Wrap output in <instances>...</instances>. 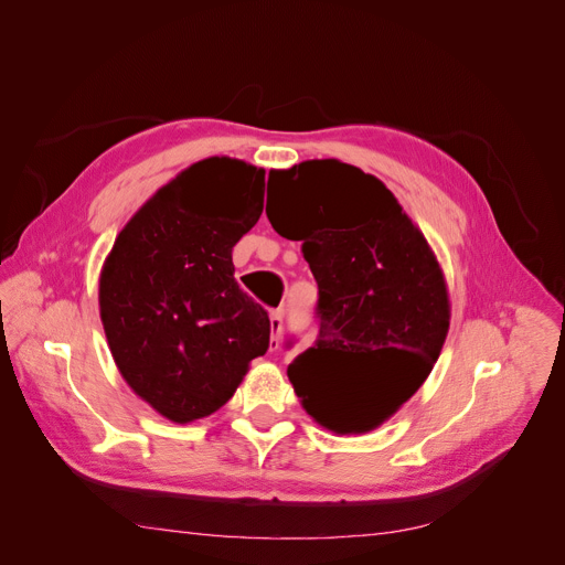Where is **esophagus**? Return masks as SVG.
Instances as JSON below:
<instances>
[{
  "mask_svg": "<svg viewBox=\"0 0 565 565\" xmlns=\"http://www.w3.org/2000/svg\"><path fill=\"white\" fill-rule=\"evenodd\" d=\"M281 330H284V309H273L270 311V352L279 348Z\"/></svg>",
  "mask_w": 565,
  "mask_h": 565,
  "instance_id": "1",
  "label": "esophagus"
}]
</instances>
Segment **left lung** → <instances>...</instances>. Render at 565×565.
Instances as JSON below:
<instances>
[{"instance_id": "1", "label": "left lung", "mask_w": 565, "mask_h": 565, "mask_svg": "<svg viewBox=\"0 0 565 565\" xmlns=\"http://www.w3.org/2000/svg\"><path fill=\"white\" fill-rule=\"evenodd\" d=\"M265 207L300 241L318 284L320 330L288 377L302 407L334 433H369L417 392L449 332V292L424 233L375 175L339 160L270 171Z\"/></svg>"}]
</instances>
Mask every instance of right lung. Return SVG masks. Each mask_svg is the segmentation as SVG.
Listing matches in <instances>:
<instances>
[{
	"instance_id": "obj_1",
	"label": "right lung",
	"mask_w": 565,
	"mask_h": 565,
	"mask_svg": "<svg viewBox=\"0 0 565 565\" xmlns=\"http://www.w3.org/2000/svg\"><path fill=\"white\" fill-rule=\"evenodd\" d=\"M265 171L207 158L178 173L118 233L100 320L130 390L162 417L217 412L270 345V318L237 286L231 252L263 213Z\"/></svg>"
}]
</instances>
